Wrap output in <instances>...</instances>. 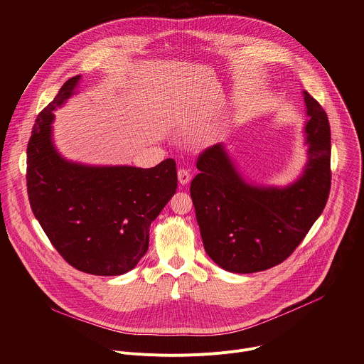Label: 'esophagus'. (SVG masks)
Wrapping results in <instances>:
<instances>
[{
	"instance_id": "obj_1",
	"label": "esophagus",
	"mask_w": 364,
	"mask_h": 364,
	"mask_svg": "<svg viewBox=\"0 0 364 364\" xmlns=\"http://www.w3.org/2000/svg\"><path fill=\"white\" fill-rule=\"evenodd\" d=\"M177 177H178V181H180L181 186L188 184L190 180H191V176H190V173L186 168H180L178 173H177Z\"/></svg>"
}]
</instances>
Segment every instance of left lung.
Instances as JSON below:
<instances>
[{
	"label": "left lung",
	"mask_w": 364,
	"mask_h": 364,
	"mask_svg": "<svg viewBox=\"0 0 364 364\" xmlns=\"http://www.w3.org/2000/svg\"><path fill=\"white\" fill-rule=\"evenodd\" d=\"M306 164L285 187L247 183L223 144L207 148L190 194L205 253L233 274H253L281 262L323 213L331 186V135L326 111L302 90Z\"/></svg>",
	"instance_id": "obj_1"
}]
</instances>
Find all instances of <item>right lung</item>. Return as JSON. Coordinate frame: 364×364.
<instances>
[{
    "instance_id": "right-lung-1",
    "label": "right lung",
    "mask_w": 364,
    "mask_h": 364,
    "mask_svg": "<svg viewBox=\"0 0 364 364\" xmlns=\"http://www.w3.org/2000/svg\"><path fill=\"white\" fill-rule=\"evenodd\" d=\"M70 77L38 114L27 145L31 210L51 245L73 268L102 277L129 272L146 253L149 226L176 194V161L152 168L86 166L53 144V111L76 93Z\"/></svg>"
}]
</instances>
